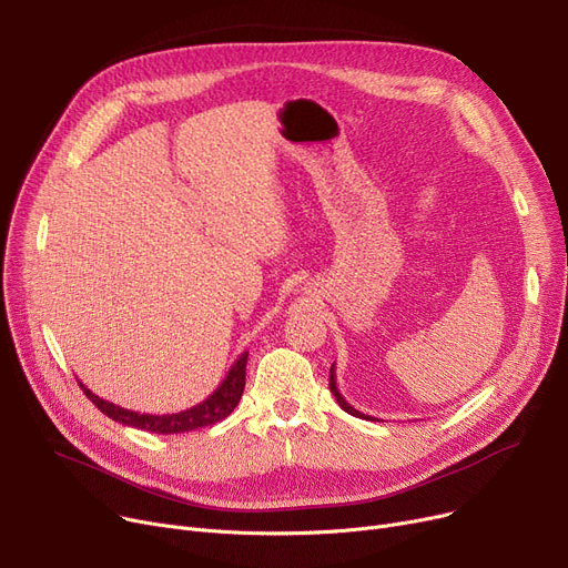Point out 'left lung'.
<instances>
[{"label":"left lung","instance_id":"1","mask_svg":"<svg viewBox=\"0 0 568 568\" xmlns=\"http://www.w3.org/2000/svg\"><path fill=\"white\" fill-rule=\"evenodd\" d=\"M329 389H332V394H334V398L338 400V405L347 412V414H352V416H359V419H373V416H368V414H362L359 409H354L343 396H341V392H338V386H336V371H334V366H332V371H329Z\"/></svg>","mask_w":568,"mask_h":568}]
</instances>
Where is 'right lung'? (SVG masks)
<instances>
[{
  "instance_id": "1",
  "label": "right lung",
  "mask_w": 568,
  "mask_h": 568,
  "mask_svg": "<svg viewBox=\"0 0 568 568\" xmlns=\"http://www.w3.org/2000/svg\"><path fill=\"white\" fill-rule=\"evenodd\" d=\"M246 362H248V352L239 356L212 396L193 405L191 409L174 412V414H140L133 409H124V407L108 403V400L99 398L97 394L89 392L80 379H78V384H80V389L87 394V398L92 400L103 414H108L112 422H119V424L138 428V430H146V433L179 435V433H189V430L219 424L225 419V416H230V412L236 407L239 400H242V394H244Z\"/></svg>"
}]
</instances>
